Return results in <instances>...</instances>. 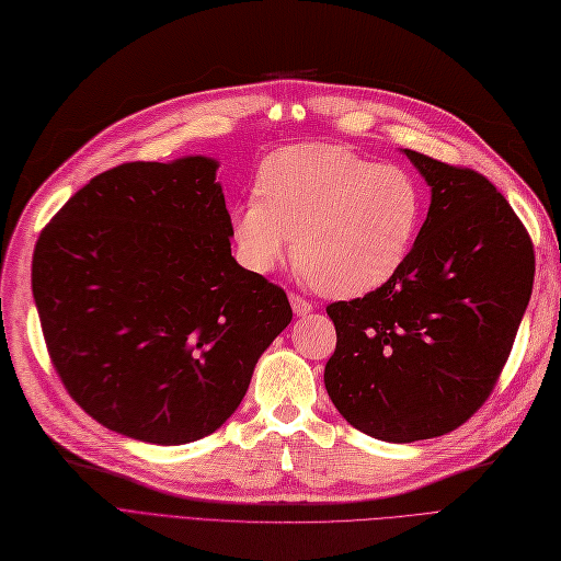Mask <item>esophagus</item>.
I'll return each mask as SVG.
<instances>
[{"label":"esophagus","mask_w":561,"mask_h":561,"mask_svg":"<svg viewBox=\"0 0 561 561\" xmlns=\"http://www.w3.org/2000/svg\"><path fill=\"white\" fill-rule=\"evenodd\" d=\"M288 300H291V307H294V312H296L298 317H305V314L312 312V305L307 302L305 298H300L298 294H288Z\"/></svg>","instance_id":"esophagus-1"}]
</instances>
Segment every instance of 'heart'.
Masks as SVG:
<instances>
[{"instance_id": "1", "label": "heart", "mask_w": 561, "mask_h": 561, "mask_svg": "<svg viewBox=\"0 0 561 561\" xmlns=\"http://www.w3.org/2000/svg\"><path fill=\"white\" fill-rule=\"evenodd\" d=\"M424 193L396 165L333 144H298L267 156L256 197L232 211L242 263L270 273L288 254L329 298H360L391 282L417 240Z\"/></svg>"}]
</instances>
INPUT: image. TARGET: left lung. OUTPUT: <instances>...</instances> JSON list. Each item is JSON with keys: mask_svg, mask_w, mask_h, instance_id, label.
Listing matches in <instances>:
<instances>
[{"mask_svg": "<svg viewBox=\"0 0 561 561\" xmlns=\"http://www.w3.org/2000/svg\"><path fill=\"white\" fill-rule=\"evenodd\" d=\"M431 188L405 265L382 288L327 307L337 345L323 370L354 428L414 443L461 426L486 401L534 286V247L482 174L401 149Z\"/></svg>", "mask_w": 561, "mask_h": 561, "instance_id": "left-lung-1", "label": "left lung"}]
</instances>
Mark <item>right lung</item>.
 <instances>
[{"label": "right lung", "mask_w": 561, "mask_h": 561, "mask_svg": "<svg viewBox=\"0 0 561 561\" xmlns=\"http://www.w3.org/2000/svg\"><path fill=\"white\" fill-rule=\"evenodd\" d=\"M216 170L209 156L106 170L34 247L53 366L90 417L141 443L224 426L294 317L279 286L232 259Z\"/></svg>", "instance_id": "1"}]
</instances>
